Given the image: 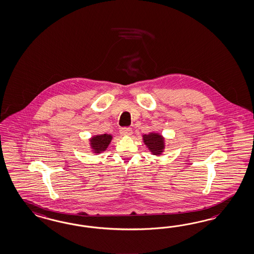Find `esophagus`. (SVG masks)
I'll list each match as a JSON object with an SVG mask.
<instances>
[{"label":"esophagus","instance_id":"1","mask_svg":"<svg viewBox=\"0 0 254 254\" xmlns=\"http://www.w3.org/2000/svg\"><path fill=\"white\" fill-rule=\"evenodd\" d=\"M120 132L123 136H130L132 134V130L130 128H122Z\"/></svg>","mask_w":254,"mask_h":254}]
</instances>
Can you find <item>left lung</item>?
<instances>
[{"label": "left lung", "mask_w": 254, "mask_h": 254, "mask_svg": "<svg viewBox=\"0 0 254 254\" xmlns=\"http://www.w3.org/2000/svg\"><path fill=\"white\" fill-rule=\"evenodd\" d=\"M142 137L144 144L152 155L159 157L163 154L166 146V141L161 133L158 131H151L147 134H143Z\"/></svg>", "instance_id": "1"}]
</instances>
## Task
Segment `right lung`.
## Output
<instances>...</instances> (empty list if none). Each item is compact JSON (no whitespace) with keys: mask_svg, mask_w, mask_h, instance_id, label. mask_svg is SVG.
<instances>
[{"mask_svg":"<svg viewBox=\"0 0 254 254\" xmlns=\"http://www.w3.org/2000/svg\"><path fill=\"white\" fill-rule=\"evenodd\" d=\"M113 136L109 133L104 134H96L94 136L89 138V145L90 149L94 155L101 154L102 152L106 151L109 147L110 142L112 141Z\"/></svg>","mask_w":254,"mask_h":254,"instance_id":"add662e5","label":"right lung"}]
</instances>
